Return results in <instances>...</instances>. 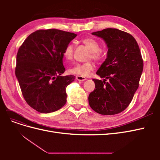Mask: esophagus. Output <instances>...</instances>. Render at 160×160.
Returning <instances> with one entry per match:
<instances>
[{
	"label": "esophagus",
	"mask_w": 160,
	"mask_h": 160,
	"mask_svg": "<svg viewBox=\"0 0 160 160\" xmlns=\"http://www.w3.org/2000/svg\"><path fill=\"white\" fill-rule=\"evenodd\" d=\"M76 79L77 81H84L86 80V78H85V77H84L77 75V76H76Z\"/></svg>",
	"instance_id": "1"
}]
</instances>
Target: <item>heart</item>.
<instances>
[{
  "label": "heart",
  "instance_id": "obj_1",
  "mask_svg": "<svg viewBox=\"0 0 160 160\" xmlns=\"http://www.w3.org/2000/svg\"><path fill=\"white\" fill-rule=\"evenodd\" d=\"M84 44L91 51L89 59H93L96 61L103 59L104 57L103 51L100 49L99 42L93 37H86L82 41ZM74 47L72 43L67 45L63 51V57L66 60H71L73 57ZM95 65L92 61H88L84 63L76 64L69 69V72L71 74L78 75L82 77L88 76L91 72L94 71Z\"/></svg>",
  "mask_w": 160,
  "mask_h": 160
}]
</instances>
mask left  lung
Returning a JSON list of instances; mask_svg holds the SVG:
<instances>
[{"label": "left lung", "mask_w": 160, "mask_h": 160, "mask_svg": "<svg viewBox=\"0 0 160 160\" xmlns=\"http://www.w3.org/2000/svg\"><path fill=\"white\" fill-rule=\"evenodd\" d=\"M92 35L103 38L108 51L96 72L105 79H93L95 88L89 95V105L101 115L119 113L128 107L139 87L143 68L141 52L132 35L117 28H105Z\"/></svg>", "instance_id": "obj_1"}]
</instances>
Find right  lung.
Segmentation results:
<instances>
[{
	"mask_svg": "<svg viewBox=\"0 0 160 160\" xmlns=\"http://www.w3.org/2000/svg\"><path fill=\"white\" fill-rule=\"evenodd\" d=\"M77 37L55 28L31 33L17 55L15 75L24 99L32 109L42 113L60 109L67 102L66 88L75 76H61L65 47Z\"/></svg>",
	"mask_w": 160,
	"mask_h": 160,
	"instance_id": "1",
	"label": "right lung"
}]
</instances>
